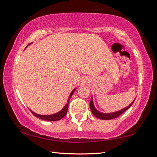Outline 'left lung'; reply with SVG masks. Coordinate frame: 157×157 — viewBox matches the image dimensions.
<instances>
[{
  "instance_id": "1",
  "label": "left lung",
  "mask_w": 157,
  "mask_h": 157,
  "mask_svg": "<svg viewBox=\"0 0 157 157\" xmlns=\"http://www.w3.org/2000/svg\"><path fill=\"white\" fill-rule=\"evenodd\" d=\"M136 98H134V100H133V102H132L131 104H130L129 106L124 107L123 109H122L121 110L114 111V112H111V113H102L101 111H98L96 108L95 107L94 104V100H93V97H91V100L90 101V109H91V111L92 113L96 117V118L101 119V120H111V119H113L116 118L117 117H118L120 115H121L122 113H124V111H127L129 108L131 107V106L133 105L134 100Z\"/></svg>"
}]
</instances>
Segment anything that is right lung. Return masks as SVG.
I'll list each match as a JSON object with an SVG mask.
<instances>
[{
    "label": "right lung",
    "instance_id": "add662e5",
    "mask_svg": "<svg viewBox=\"0 0 157 157\" xmlns=\"http://www.w3.org/2000/svg\"><path fill=\"white\" fill-rule=\"evenodd\" d=\"M30 44H29V45H30ZM29 45H28V46H29ZM27 47H26V48H27ZM75 90H76V88H75V89L73 90L72 92L71 93L70 95H69V97L68 98V100H67V102L66 103L65 106L63 107V109H62V110L59 111H58L57 113H53V114H50V115H40V114L34 113V111H33L30 110V111H31L32 113H33L34 116H36V117H37V118L41 119V120L46 121H59L62 118H63V117H64L66 115V113H67L69 101H70L71 98L73 95V93H74V91H75Z\"/></svg>",
    "mask_w": 157,
    "mask_h": 157
}]
</instances>
